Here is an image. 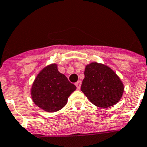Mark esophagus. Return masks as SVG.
Masks as SVG:
<instances>
[{
    "instance_id": "obj_1",
    "label": "esophagus",
    "mask_w": 147,
    "mask_h": 147,
    "mask_svg": "<svg viewBox=\"0 0 147 147\" xmlns=\"http://www.w3.org/2000/svg\"><path fill=\"white\" fill-rule=\"evenodd\" d=\"M75 85L77 86V88H78V89H80V86H81V81H80V80H78V82L75 83Z\"/></svg>"
}]
</instances>
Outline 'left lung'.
<instances>
[{
    "label": "left lung",
    "mask_w": 147,
    "mask_h": 147,
    "mask_svg": "<svg viewBox=\"0 0 147 147\" xmlns=\"http://www.w3.org/2000/svg\"><path fill=\"white\" fill-rule=\"evenodd\" d=\"M80 90L93 105L109 108L119 101L124 85L110 67L94 62L86 66Z\"/></svg>",
    "instance_id": "8db88e82"
}]
</instances>
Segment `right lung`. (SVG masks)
Wrapping results in <instances>:
<instances>
[{"mask_svg": "<svg viewBox=\"0 0 147 147\" xmlns=\"http://www.w3.org/2000/svg\"><path fill=\"white\" fill-rule=\"evenodd\" d=\"M77 87L59 73L55 63L44 67L37 75L31 89L34 103L48 112H55L67 105Z\"/></svg>", "mask_w": 147, "mask_h": 147, "instance_id": "add662e5", "label": "right lung"}]
</instances>
